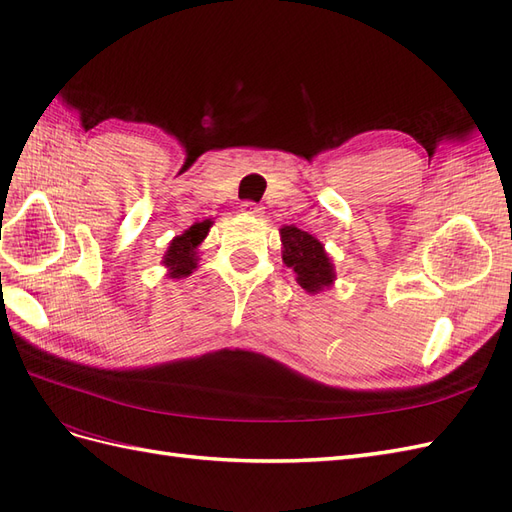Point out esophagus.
<instances>
[{
  "mask_svg": "<svg viewBox=\"0 0 512 512\" xmlns=\"http://www.w3.org/2000/svg\"><path fill=\"white\" fill-rule=\"evenodd\" d=\"M241 211L245 215H250V218H260L262 215V207H258L256 203H252V200H245V203L241 205Z\"/></svg>",
  "mask_w": 512,
  "mask_h": 512,
  "instance_id": "esophagus-1",
  "label": "esophagus"
}]
</instances>
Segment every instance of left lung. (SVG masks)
Here are the masks:
<instances>
[{
	"label": "left lung",
	"mask_w": 512,
	"mask_h": 512,
	"mask_svg": "<svg viewBox=\"0 0 512 512\" xmlns=\"http://www.w3.org/2000/svg\"><path fill=\"white\" fill-rule=\"evenodd\" d=\"M280 235L284 243L282 258L286 267L297 273L299 286L307 292L329 288L335 273L327 252H324V245L297 226H284Z\"/></svg>",
	"instance_id": "1"
}]
</instances>
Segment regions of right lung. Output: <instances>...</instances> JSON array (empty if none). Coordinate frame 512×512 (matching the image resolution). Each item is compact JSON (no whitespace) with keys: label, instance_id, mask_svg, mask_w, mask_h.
<instances>
[{"label":"right lung","instance_id":"add662e5","mask_svg":"<svg viewBox=\"0 0 512 512\" xmlns=\"http://www.w3.org/2000/svg\"><path fill=\"white\" fill-rule=\"evenodd\" d=\"M211 222H198L190 226L183 235L175 237L168 245V252L164 254V265L168 267V277L179 280V277H188L192 269H196V247L207 237Z\"/></svg>","mask_w":512,"mask_h":512}]
</instances>
